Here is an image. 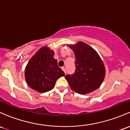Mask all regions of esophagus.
I'll list each match as a JSON object with an SVG mask.
<instances>
[{
  "mask_svg": "<svg viewBox=\"0 0 130 130\" xmlns=\"http://www.w3.org/2000/svg\"><path fill=\"white\" fill-rule=\"evenodd\" d=\"M62 69L63 70V71L64 72L66 73V68H65V67H62Z\"/></svg>",
  "mask_w": 130,
  "mask_h": 130,
  "instance_id": "34e87169",
  "label": "esophagus"
}]
</instances>
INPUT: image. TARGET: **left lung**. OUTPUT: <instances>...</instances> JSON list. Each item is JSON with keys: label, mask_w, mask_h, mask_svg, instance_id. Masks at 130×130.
Returning a JSON list of instances; mask_svg holds the SVG:
<instances>
[{"label": "left lung", "mask_w": 130, "mask_h": 130, "mask_svg": "<svg viewBox=\"0 0 130 130\" xmlns=\"http://www.w3.org/2000/svg\"><path fill=\"white\" fill-rule=\"evenodd\" d=\"M68 46L73 51L76 59L75 73L65 76L71 89L86 94L99 88L104 79L105 69L96 51L83 42Z\"/></svg>", "instance_id": "obj_1"}]
</instances>
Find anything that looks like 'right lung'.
Here are the masks:
<instances>
[{"mask_svg":"<svg viewBox=\"0 0 130 130\" xmlns=\"http://www.w3.org/2000/svg\"><path fill=\"white\" fill-rule=\"evenodd\" d=\"M54 55L53 51L42 47L28 62L25 70V79L34 90L47 92L54 88L57 79L65 76Z\"/></svg>","mask_w":130,"mask_h":130,"instance_id":"right-lung-1","label":"right lung"}]
</instances>
